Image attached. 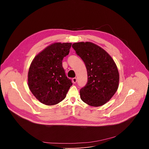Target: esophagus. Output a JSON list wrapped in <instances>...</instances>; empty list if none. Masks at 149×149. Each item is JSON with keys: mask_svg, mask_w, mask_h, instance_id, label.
<instances>
[{"mask_svg": "<svg viewBox=\"0 0 149 149\" xmlns=\"http://www.w3.org/2000/svg\"><path fill=\"white\" fill-rule=\"evenodd\" d=\"M77 82V79L76 78H72V82L74 84H75Z\"/></svg>", "mask_w": 149, "mask_h": 149, "instance_id": "1", "label": "esophagus"}]
</instances>
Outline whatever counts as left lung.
Wrapping results in <instances>:
<instances>
[{"instance_id": "obj_1", "label": "left lung", "mask_w": 149, "mask_h": 149, "mask_svg": "<svg viewBox=\"0 0 149 149\" xmlns=\"http://www.w3.org/2000/svg\"><path fill=\"white\" fill-rule=\"evenodd\" d=\"M72 47L87 70V83L79 91L81 99L93 107L105 104L118 87L119 73L116 63L107 52L92 42H77Z\"/></svg>"}]
</instances>
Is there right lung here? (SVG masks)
<instances>
[{
    "label": "right lung",
    "mask_w": 149,
    "mask_h": 149,
    "mask_svg": "<svg viewBox=\"0 0 149 149\" xmlns=\"http://www.w3.org/2000/svg\"><path fill=\"white\" fill-rule=\"evenodd\" d=\"M71 45L52 44L33 59L28 71V87L41 103L52 105L66 97L72 83L65 75L62 60L69 54Z\"/></svg>",
    "instance_id": "right-lung-1"
}]
</instances>
